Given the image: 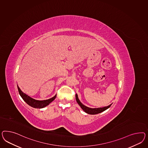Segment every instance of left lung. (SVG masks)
Here are the masks:
<instances>
[{
  "instance_id": "8db88e82",
  "label": "left lung",
  "mask_w": 148,
  "mask_h": 148,
  "mask_svg": "<svg viewBox=\"0 0 148 148\" xmlns=\"http://www.w3.org/2000/svg\"><path fill=\"white\" fill-rule=\"evenodd\" d=\"M75 98H76V102H77V103L81 107V108L82 109V110H84V112H86V113H87L88 114H90V115H95V114H99V113H101L102 112H104V110H107V109L109 108L112 104H110L107 107H102V108H89V107H87L86 106L84 105L80 102V100L78 98V96H77V94L75 95Z\"/></svg>"
}]
</instances>
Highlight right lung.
<instances>
[{
  "label": "right lung",
  "mask_w": 148,
  "mask_h": 148,
  "mask_svg": "<svg viewBox=\"0 0 148 148\" xmlns=\"http://www.w3.org/2000/svg\"><path fill=\"white\" fill-rule=\"evenodd\" d=\"M17 87L19 91V93L21 97H22V99L27 104H28L29 106H30L33 108H38V109L44 108L47 106H48V104L51 103L52 101L56 98V95L55 96H53V97L48 100H43V101L35 100L32 99V97L28 96L27 95H26V94H25L22 92L18 85H17Z\"/></svg>",
  "instance_id": "1"
}]
</instances>
